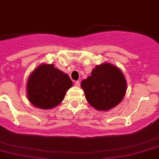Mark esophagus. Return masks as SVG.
<instances>
[{"mask_svg":"<svg viewBox=\"0 0 159 159\" xmlns=\"http://www.w3.org/2000/svg\"><path fill=\"white\" fill-rule=\"evenodd\" d=\"M74 85H75V86H77V87H79V86H80V81H76L75 83H74Z\"/></svg>","mask_w":159,"mask_h":159,"instance_id":"1","label":"esophagus"}]
</instances>
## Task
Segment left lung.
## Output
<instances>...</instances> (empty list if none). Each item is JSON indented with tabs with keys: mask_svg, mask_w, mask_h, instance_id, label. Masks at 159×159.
Returning a JSON list of instances; mask_svg holds the SVG:
<instances>
[{
	"mask_svg": "<svg viewBox=\"0 0 159 159\" xmlns=\"http://www.w3.org/2000/svg\"><path fill=\"white\" fill-rule=\"evenodd\" d=\"M81 86L90 106L99 111H107L123 99L127 83L118 67L104 62L95 66L91 75L82 80Z\"/></svg>",
	"mask_w": 159,
	"mask_h": 159,
	"instance_id": "obj_1",
	"label": "left lung"
}]
</instances>
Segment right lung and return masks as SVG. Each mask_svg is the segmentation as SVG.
<instances>
[{
	"instance_id": "add662e5",
	"label": "right lung",
	"mask_w": 159,
	"mask_h": 159,
	"mask_svg": "<svg viewBox=\"0 0 159 159\" xmlns=\"http://www.w3.org/2000/svg\"><path fill=\"white\" fill-rule=\"evenodd\" d=\"M73 85L67 74L53 64L42 63L29 76L26 89L30 102L41 110L53 109L63 101Z\"/></svg>"
}]
</instances>
